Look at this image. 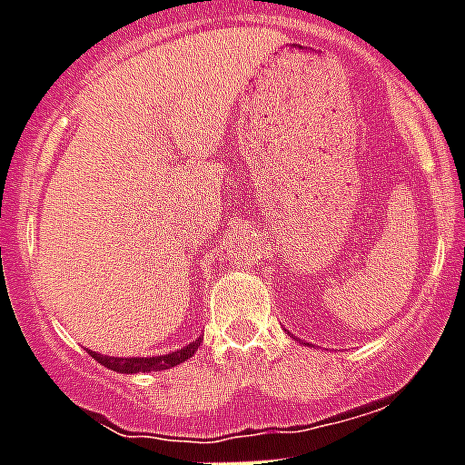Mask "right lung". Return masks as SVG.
I'll return each instance as SVG.
<instances>
[{
	"mask_svg": "<svg viewBox=\"0 0 465 465\" xmlns=\"http://www.w3.org/2000/svg\"><path fill=\"white\" fill-rule=\"evenodd\" d=\"M201 347V338L196 342L187 344L184 349L173 353H163V356H153V358H114V356H103V353H95L88 349L93 358H95L100 365L104 368L114 370V372H121V374H136V372H159V370H171L180 362H184L187 358L193 356V351Z\"/></svg>",
	"mask_w": 465,
	"mask_h": 465,
	"instance_id": "obj_1",
	"label": "right lung"
}]
</instances>
